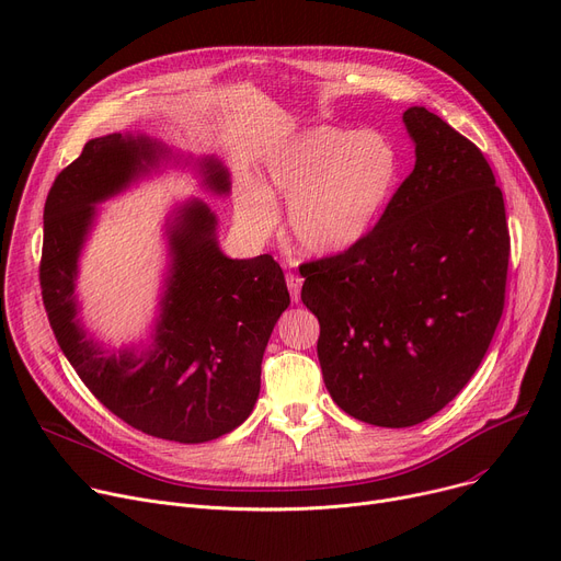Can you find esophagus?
<instances>
[{
  "label": "esophagus",
  "instance_id": "esophagus-1",
  "mask_svg": "<svg viewBox=\"0 0 561 561\" xmlns=\"http://www.w3.org/2000/svg\"><path fill=\"white\" fill-rule=\"evenodd\" d=\"M286 286H288V290H290V300L298 302V300H300V288H302V277L288 273V275H286Z\"/></svg>",
  "mask_w": 561,
  "mask_h": 561
}]
</instances>
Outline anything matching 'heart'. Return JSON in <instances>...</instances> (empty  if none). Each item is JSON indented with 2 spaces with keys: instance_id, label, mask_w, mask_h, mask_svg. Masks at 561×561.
<instances>
[{
  "instance_id": "heart-1",
  "label": "heart",
  "mask_w": 561,
  "mask_h": 561,
  "mask_svg": "<svg viewBox=\"0 0 561 561\" xmlns=\"http://www.w3.org/2000/svg\"><path fill=\"white\" fill-rule=\"evenodd\" d=\"M400 152L381 131L334 125L309 127L265 154L259 184L236 191V222L254 239L277 222V197L286 202V231L305 254L332 256L355 248L396 191Z\"/></svg>"
}]
</instances>
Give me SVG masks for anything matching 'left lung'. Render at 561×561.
I'll list each match as a JSON object with an SVG mask.
<instances>
[{
    "mask_svg": "<svg viewBox=\"0 0 561 561\" xmlns=\"http://www.w3.org/2000/svg\"><path fill=\"white\" fill-rule=\"evenodd\" d=\"M402 123L416 165L375 229L300 268L325 387L377 427L419 425L468 385L503 316L510 263L484 154L425 106Z\"/></svg>",
    "mask_w": 561,
    "mask_h": 561,
    "instance_id": "obj_1",
    "label": "left lung"
}]
</instances>
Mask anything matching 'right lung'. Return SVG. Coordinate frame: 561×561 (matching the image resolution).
<instances>
[{"mask_svg": "<svg viewBox=\"0 0 561 561\" xmlns=\"http://www.w3.org/2000/svg\"><path fill=\"white\" fill-rule=\"evenodd\" d=\"M165 165L195 170L214 197L231 191L229 170L214 154L176 152L138 131L85 142L45 202L43 302L64 355L108 411L150 436L204 444L243 425L256 404L265 345L290 305L279 263L271 254L227 256L218 216L188 197L163 222L168 263L147 339L111 350L79 316V261L98 206Z\"/></svg>", "mask_w": 561, "mask_h": 561, "instance_id": "add662e5", "label": "right lung"}]
</instances>
